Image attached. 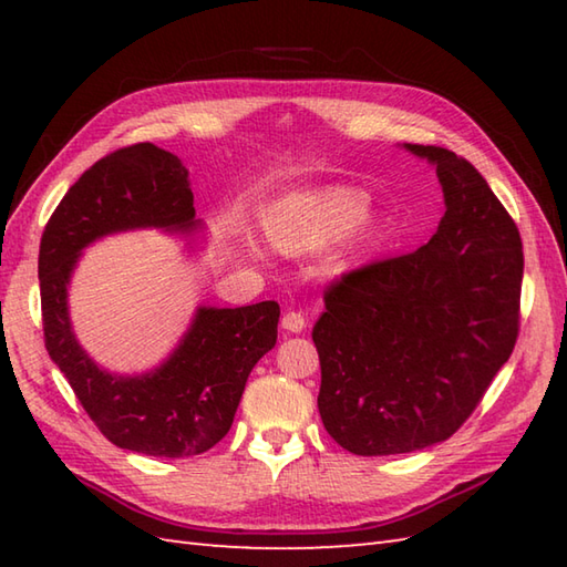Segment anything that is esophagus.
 <instances>
[{
	"label": "esophagus",
	"mask_w": 567,
	"mask_h": 567,
	"mask_svg": "<svg viewBox=\"0 0 567 567\" xmlns=\"http://www.w3.org/2000/svg\"><path fill=\"white\" fill-rule=\"evenodd\" d=\"M305 327H307V319H305L302 311H295V309L285 311V317H282V329L285 331L299 333V331H305Z\"/></svg>",
	"instance_id": "1"
}]
</instances>
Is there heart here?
<instances>
[{
    "label": "heart",
    "instance_id": "1",
    "mask_svg": "<svg viewBox=\"0 0 567 567\" xmlns=\"http://www.w3.org/2000/svg\"><path fill=\"white\" fill-rule=\"evenodd\" d=\"M370 199L353 187H331L275 204L262 216L265 236L285 252H315L351 234L365 219ZM346 250L329 258V270H343Z\"/></svg>",
    "mask_w": 567,
    "mask_h": 567
}]
</instances>
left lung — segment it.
I'll return each instance as SVG.
<instances>
[{"mask_svg": "<svg viewBox=\"0 0 567 567\" xmlns=\"http://www.w3.org/2000/svg\"><path fill=\"white\" fill-rule=\"evenodd\" d=\"M404 148L436 167L445 202L436 234L333 282L311 331L323 429L355 455L414 453L451 439L519 333V228L461 155Z\"/></svg>", "mask_w": 567, "mask_h": 567, "instance_id": "left-lung-1", "label": "left lung"}]
</instances>
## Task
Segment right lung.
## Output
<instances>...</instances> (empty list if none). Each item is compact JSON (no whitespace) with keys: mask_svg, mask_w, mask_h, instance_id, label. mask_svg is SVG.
Here are the masks:
<instances>
[{"mask_svg":"<svg viewBox=\"0 0 567 567\" xmlns=\"http://www.w3.org/2000/svg\"><path fill=\"white\" fill-rule=\"evenodd\" d=\"M136 228L185 238L202 228L185 163L153 143L94 163L48 219L39 250L45 348L84 412L118 449L155 457L199 455L231 429L250 370L277 341L280 305L197 307L158 368L141 375L100 368L72 331L70 277L94 240Z\"/></svg>","mask_w":567,"mask_h":567,"instance_id":"1","label":"right lung"}]
</instances>
